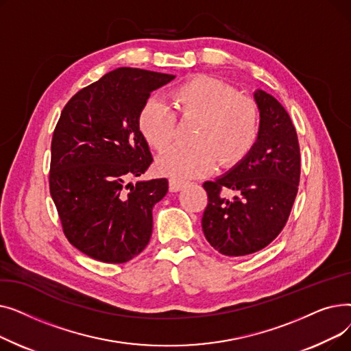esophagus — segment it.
<instances>
[{"label":"esophagus","instance_id":"1","mask_svg":"<svg viewBox=\"0 0 351 351\" xmlns=\"http://www.w3.org/2000/svg\"><path fill=\"white\" fill-rule=\"evenodd\" d=\"M185 185H186L185 180H180V179H176V178L169 179V189H171L172 192L180 191L182 188H185Z\"/></svg>","mask_w":351,"mask_h":351}]
</instances>
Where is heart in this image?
I'll list each match as a JSON object with an SVG mask.
<instances>
[{
	"label": "heart",
	"mask_w": 351,
	"mask_h": 351,
	"mask_svg": "<svg viewBox=\"0 0 351 351\" xmlns=\"http://www.w3.org/2000/svg\"><path fill=\"white\" fill-rule=\"evenodd\" d=\"M183 121H199L191 147H178L158 160V169L172 178H193L242 162L261 136V108L257 102L220 80L197 75L172 90ZM146 142L160 154L171 149L178 135V115L158 101L147 102L139 115Z\"/></svg>",
	"instance_id": "heart-1"
}]
</instances>
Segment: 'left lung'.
I'll list each match as a JSON object with an SVG mask.
<instances>
[{
  "label": "left lung",
  "mask_w": 351,
  "mask_h": 351,
  "mask_svg": "<svg viewBox=\"0 0 351 351\" xmlns=\"http://www.w3.org/2000/svg\"><path fill=\"white\" fill-rule=\"evenodd\" d=\"M261 136L253 151L226 175L205 182L208 206L202 229L225 256H247L270 245L287 223L300 182V146L283 105L257 90ZM223 190L237 196L229 201Z\"/></svg>",
  "instance_id": "left-lung-1"
}]
</instances>
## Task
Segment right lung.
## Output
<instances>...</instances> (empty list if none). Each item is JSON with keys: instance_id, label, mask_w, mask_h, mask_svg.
<instances>
[{"instance_id": "right-lung-1", "label": "right lung", "mask_w": 351, "mask_h": 351, "mask_svg": "<svg viewBox=\"0 0 351 351\" xmlns=\"http://www.w3.org/2000/svg\"><path fill=\"white\" fill-rule=\"evenodd\" d=\"M173 78L118 68L62 109L51 142L49 193L68 242L92 259L126 263L149 243L152 208L168 192V179L128 180L154 162L139 115L152 92Z\"/></svg>"}]
</instances>
